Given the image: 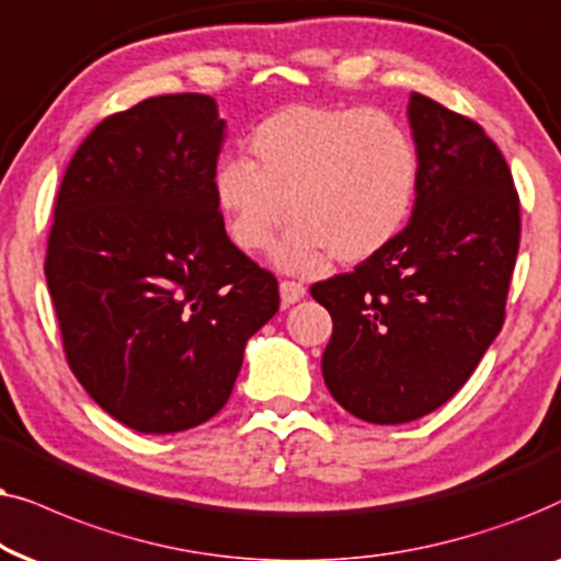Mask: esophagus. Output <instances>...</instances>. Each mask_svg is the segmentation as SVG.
Instances as JSON below:
<instances>
[{"label": "esophagus", "instance_id": "1", "mask_svg": "<svg viewBox=\"0 0 561 561\" xmlns=\"http://www.w3.org/2000/svg\"><path fill=\"white\" fill-rule=\"evenodd\" d=\"M305 293H308V289H305L300 282H289V279L279 282V295H282V302H285V305L300 302L302 297H305Z\"/></svg>", "mask_w": 561, "mask_h": 561}]
</instances>
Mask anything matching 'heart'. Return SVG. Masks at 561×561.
Returning a JSON list of instances; mask_svg holds the SVG:
<instances>
[{
    "label": "heart",
    "mask_w": 561,
    "mask_h": 561,
    "mask_svg": "<svg viewBox=\"0 0 561 561\" xmlns=\"http://www.w3.org/2000/svg\"><path fill=\"white\" fill-rule=\"evenodd\" d=\"M245 148L251 163L215 169V205L243 253L264 251L289 213L295 226L274 251L289 272L375 256L413 210L421 159L387 112L293 104L261 119Z\"/></svg>",
    "instance_id": "1"
}]
</instances>
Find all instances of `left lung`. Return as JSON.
<instances>
[{
	"mask_svg": "<svg viewBox=\"0 0 561 561\" xmlns=\"http://www.w3.org/2000/svg\"><path fill=\"white\" fill-rule=\"evenodd\" d=\"M408 119L421 159L410 222L310 287L333 318L328 390L379 425L433 413L472 377L503 328L520 241L513 174L480 125L417 92Z\"/></svg>",
	"mask_w": 561,
	"mask_h": 561,
	"instance_id": "1",
	"label": "left lung"
}]
</instances>
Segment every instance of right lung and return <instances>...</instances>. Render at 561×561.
<instances>
[{
  "instance_id": "right-lung-1",
  "label": "right lung",
  "mask_w": 561,
  "mask_h": 561,
  "mask_svg": "<svg viewBox=\"0 0 561 561\" xmlns=\"http://www.w3.org/2000/svg\"><path fill=\"white\" fill-rule=\"evenodd\" d=\"M222 138L213 96H151L104 117L58 190L46 282L66 362L133 431L210 421L279 310L274 274L230 243L215 205Z\"/></svg>"
}]
</instances>
